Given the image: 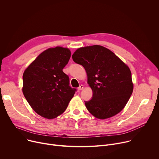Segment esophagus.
I'll return each instance as SVG.
<instances>
[{
    "instance_id": "esophagus-1",
    "label": "esophagus",
    "mask_w": 159,
    "mask_h": 159,
    "mask_svg": "<svg viewBox=\"0 0 159 159\" xmlns=\"http://www.w3.org/2000/svg\"><path fill=\"white\" fill-rule=\"evenodd\" d=\"M83 88H84V86H83L82 84H80V86H79V87L78 88V90H82Z\"/></svg>"
}]
</instances>
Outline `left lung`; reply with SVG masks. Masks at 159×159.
Returning a JSON list of instances; mask_svg holds the SVG:
<instances>
[{
	"label": "left lung",
	"mask_w": 159,
	"mask_h": 159,
	"mask_svg": "<svg viewBox=\"0 0 159 159\" xmlns=\"http://www.w3.org/2000/svg\"><path fill=\"white\" fill-rule=\"evenodd\" d=\"M72 58L86 70L93 91L92 98L84 102L89 112L100 119L119 113L133 89L128 66L110 49L98 45L79 48Z\"/></svg>",
	"instance_id": "obj_1"
}]
</instances>
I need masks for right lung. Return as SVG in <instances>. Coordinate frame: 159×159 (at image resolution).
<instances>
[{"label": "right lung", "instance_id": "right-lung-1", "mask_svg": "<svg viewBox=\"0 0 159 159\" xmlns=\"http://www.w3.org/2000/svg\"><path fill=\"white\" fill-rule=\"evenodd\" d=\"M70 57L68 48H49L24 72L23 94L33 110L44 118L52 119L64 112L77 91L62 71Z\"/></svg>", "mask_w": 159, "mask_h": 159}]
</instances>
